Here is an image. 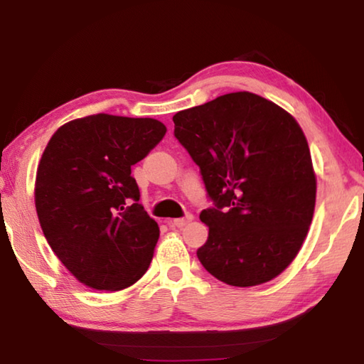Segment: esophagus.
<instances>
[{"instance_id": "obj_1", "label": "esophagus", "mask_w": 364, "mask_h": 364, "mask_svg": "<svg viewBox=\"0 0 364 364\" xmlns=\"http://www.w3.org/2000/svg\"><path fill=\"white\" fill-rule=\"evenodd\" d=\"M191 220H193V215L186 213L183 218H176V220L171 221V225L176 226V228H183V226H186Z\"/></svg>"}]
</instances>
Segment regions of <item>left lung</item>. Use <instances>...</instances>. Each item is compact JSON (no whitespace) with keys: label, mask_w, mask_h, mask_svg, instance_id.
I'll return each mask as SVG.
<instances>
[{"label":"left lung","mask_w":364,"mask_h":364,"mask_svg":"<svg viewBox=\"0 0 364 364\" xmlns=\"http://www.w3.org/2000/svg\"><path fill=\"white\" fill-rule=\"evenodd\" d=\"M175 138L199 167L212 207L197 258L230 286L263 284L299 254L310 228L316 178L299 123L247 91L173 115Z\"/></svg>","instance_id":"1"}]
</instances>
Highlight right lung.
I'll return each instance as SVG.
<instances>
[{"label": "right lung", "instance_id": "right-lung-1", "mask_svg": "<svg viewBox=\"0 0 364 364\" xmlns=\"http://www.w3.org/2000/svg\"><path fill=\"white\" fill-rule=\"evenodd\" d=\"M165 132L154 119L97 114L49 139L36 171V213L53 252L85 286L122 291L149 268L160 231L139 204L132 165Z\"/></svg>", "mask_w": 364, "mask_h": 364}]
</instances>
